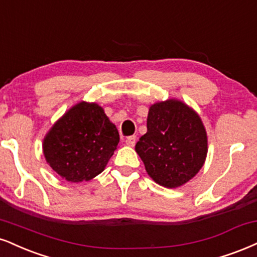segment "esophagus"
<instances>
[{
    "label": "esophagus",
    "instance_id": "34e87169",
    "mask_svg": "<svg viewBox=\"0 0 257 257\" xmlns=\"http://www.w3.org/2000/svg\"><path fill=\"white\" fill-rule=\"evenodd\" d=\"M125 144L128 145V146H135V144H137V137L135 135H132V137H128L125 140Z\"/></svg>",
    "mask_w": 257,
    "mask_h": 257
}]
</instances>
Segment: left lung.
Returning a JSON list of instances; mask_svg holds the SVG:
<instances>
[{
  "label": "left lung",
  "mask_w": 257,
  "mask_h": 257,
  "mask_svg": "<svg viewBox=\"0 0 257 257\" xmlns=\"http://www.w3.org/2000/svg\"><path fill=\"white\" fill-rule=\"evenodd\" d=\"M147 174L166 188L187 183L202 168L207 156L205 126L195 111L170 100L150 107L147 133L135 145Z\"/></svg>",
  "instance_id": "8db88e82"
}]
</instances>
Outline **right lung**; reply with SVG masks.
I'll list each match as a JSON object with an SVG mask.
<instances>
[{"label":"right lung","mask_w":257,"mask_h":257,"mask_svg":"<svg viewBox=\"0 0 257 257\" xmlns=\"http://www.w3.org/2000/svg\"><path fill=\"white\" fill-rule=\"evenodd\" d=\"M118 142V131L104 110L94 103L81 101L52 126L43 150L57 175L79 183L103 171Z\"/></svg>","instance_id":"add662e5"}]
</instances>
